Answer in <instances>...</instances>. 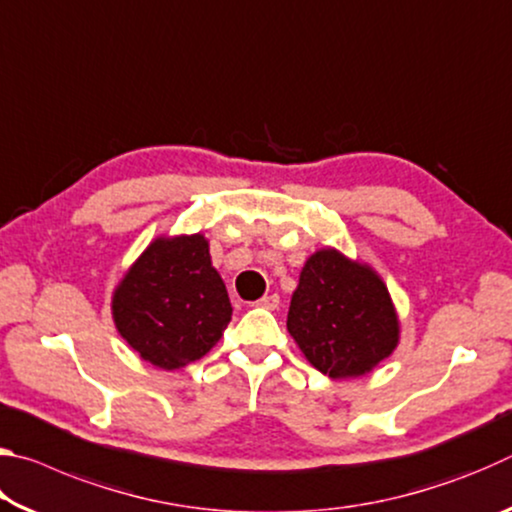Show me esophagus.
Masks as SVG:
<instances>
[{
    "mask_svg": "<svg viewBox=\"0 0 512 512\" xmlns=\"http://www.w3.org/2000/svg\"><path fill=\"white\" fill-rule=\"evenodd\" d=\"M257 305L264 309H277L280 307V296H277V293H271V296H264L262 300H257Z\"/></svg>",
    "mask_w": 512,
    "mask_h": 512,
    "instance_id": "esophagus-1",
    "label": "esophagus"
}]
</instances>
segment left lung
I'll return each instance as SVG.
<instances>
[{
    "label": "left lung",
    "instance_id": "1",
    "mask_svg": "<svg viewBox=\"0 0 512 512\" xmlns=\"http://www.w3.org/2000/svg\"><path fill=\"white\" fill-rule=\"evenodd\" d=\"M287 329L311 366L332 379L366 375L400 341L384 280L334 248L318 250L302 266Z\"/></svg>",
    "mask_w": 512,
    "mask_h": 512
}]
</instances>
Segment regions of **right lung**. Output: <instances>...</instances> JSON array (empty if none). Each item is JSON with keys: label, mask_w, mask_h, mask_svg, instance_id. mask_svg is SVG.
<instances>
[{"label": "right lung", "mask_w": 512, "mask_h": 512, "mask_svg": "<svg viewBox=\"0 0 512 512\" xmlns=\"http://www.w3.org/2000/svg\"><path fill=\"white\" fill-rule=\"evenodd\" d=\"M112 318L124 341L155 368L176 370L205 357L232 318L207 239L151 241L117 284Z\"/></svg>", "instance_id": "add662e5"}]
</instances>
